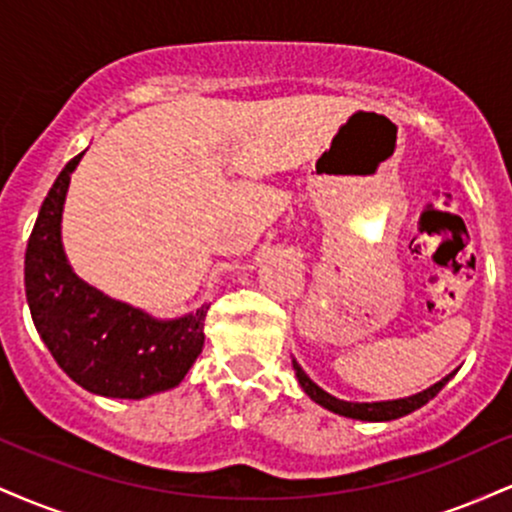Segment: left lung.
Segmentation results:
<instances>
[{
    "label": "left lung",
    "instance_id": "left-lung-1",
    "mask_svg": "<svg viewBox=\"0 0 512 512\" xmlns=\"http://www.w3.org/2000/svg\"><path fill=\"white\" fill-rule=\"evenodd\" d=\"M293 368H296V378L305 390V395L313 399V402L320 404V407L334 411V414H342V416H349V419H361V421H392V419H399V416H407V414H411V411L424 407L428 399L436 397L438 392L445 387V383L452 378V375H448V378H443L440 383L428 387V390H424V392H419V395H411L404 399H392V402L358 404V402H344V399L332 397L330 392H325L322 387H317L313 380L303 373V368L298 366L296 361H293Z\"/></svg>",
    "mask_w": 512,
    "mask_h": 512
}]
</instances>
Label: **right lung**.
<instances>
[{
  "instance_id": "right-lung-1",
  "label": "right lung",
  "mask_w": 512,
  "mask_h": 512,
  "mask_svg": "<svg viewBox=\"0 0 512 512\" xmlns=\"http://www.w3.org/2000/svg\"><path fill=\"white\" fill-rule=\"evenodd\" d=\"M74 156L50 187L26 248V298L33 325L74 383L103 397L142 399L185 378L204 346L207 305L180 320H154L103 296L72 272L60 223Z\"/></svg>"
}]
</instances>
